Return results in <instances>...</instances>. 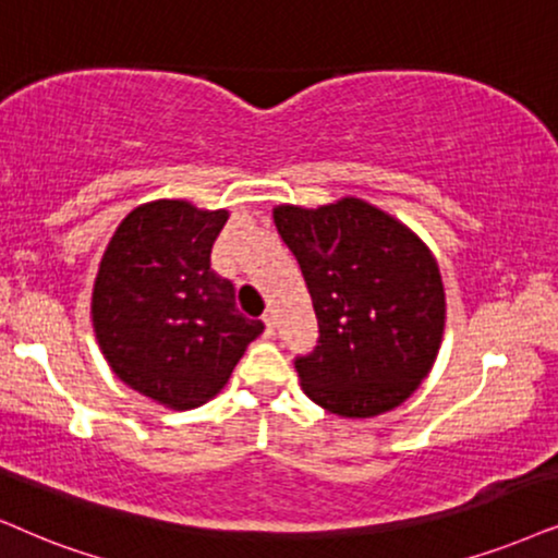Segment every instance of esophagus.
Segmentation results:
<instances>
[{"instance_id":"1","label":"esophagus","mask_w":558,"mask_h":558,"mask_svg":"<svg viewBox=\"0 0 558 558\" xmlns=\"http://www.w3.org/2000/svg\"><path fill=\"white\" fill-rule=\"evenodd\" d=\"M263 322H265L267 335H275V327H278V322H275V314H272V312H270V314H265V316H263Z\"/></svg>"}]
</instances>
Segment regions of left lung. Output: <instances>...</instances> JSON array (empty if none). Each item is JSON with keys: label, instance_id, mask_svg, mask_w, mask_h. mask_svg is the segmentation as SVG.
<instances>
[{"label": "left lung", "instance_id": "obj_1", "mask_svg": "<svg viewBox=\"0 0 558 558\" xmlns=\"http://www.w3.org/2000/svg\"><path fill=\"white\" fill-rule=\"evenodd\" d=\"M275 227L299 259L319 340L295 357L306 397L340 417H376L427 378L446 293L435 257L404 223L357 197L278 206Z\"/></svg>", "mask_w": 558, "mask_h": 558}]
</instances>
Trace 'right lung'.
Returning a JSON list of instances; mask_svg holds the SVG:
<instances>
[{
  "mask_svg": "<svg viewBox=\"0 0 558 558\" xmlns=\"http://www.w3.org/2000/svg\"><path fill=\"white\" fill-rule=\"evenodd\" d=\"M227 210L154 201L123 218L105 250L92 322L116 376L172 409L223 389L263 322L239 314L234 286L210 267Z\"/></svg>",
  "mask_w": 558,
  "mask_h": 558,
  "instance_id": "1",
  "label": "right lung"
}]
</instances>
